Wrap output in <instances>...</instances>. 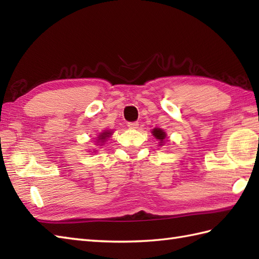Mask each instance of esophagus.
Instances as JSON below:
<instances>
[{"label":"esophagus","mask_w":259,"mask_h":259,"mask_svg":"<svg viewBox=\"0 0 259 259\" xmlns=\"http://www.w3.org/2000/svg\"><path fill=\"white\" fill-rule=\"evenodd\" d=\"M128 126L130 129H138L139 126V122H129Z\"/></svg>","instance_id":"1"}]
</instances>
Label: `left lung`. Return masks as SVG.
Wrapping results in <instances>:
<instances>
[{
  "label": "left lung",
  "instance_id": "obj_1",
  "mask_svg": "<svg viewBox=\"0 0 259 259\" xmlns=\"http://www.w3.org/2000/svg\"><path fill=\"white\" fill-rule=\"evenodd\" d=\"M152 135L156 137V139H158L159 141H160V145L163 144V141H164V139H166V137H167L166 133H164V131L162 129H160V128H155V129H153L152 130Z\"/></svg>",
  "mask_w": 259,
  "mask_h": 259
}]
</instances>
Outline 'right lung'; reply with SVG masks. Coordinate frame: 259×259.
<instances>
[{"mask_svg": "<svg viewBox=\"0 0 259 259\" xmlns=\"http://www.w3.org/2000/svg\"><path fill=\"white\" fill-rule=\"evenodd\" d=\"M111 134H112V131H110V130L103 131V133H101L100 135H99L98 141H100V142H102V144H103V142L107 141L108 138H110V137H111Z\"/></svg>", "mask_w": 259, "mask_h": 259, "instance_id": "1", "label": "right lung"}]
</instances>
